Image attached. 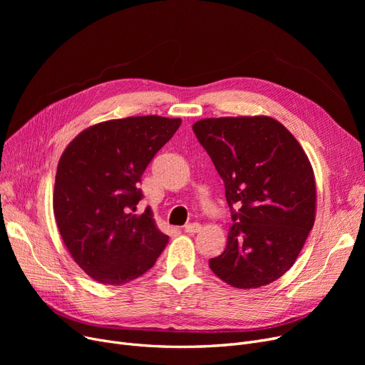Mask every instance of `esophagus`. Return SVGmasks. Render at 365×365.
Returning <instances> with one entry per match:
<instances>
[{"label": "esophagus", "mask_w": 365, "mask_h": 365, "mask_svg": "<svg viewBox=\"0 0 365 365\" xmlns=\"http://www.w3.org/2000/svg\"><path fill=\"white\" fill-rule=\"evenodd\" d=\"M185 231H186L187 234H197V232L201 231V225H200V223H187V225L185 226Z\"/></svg>", "instance_id": "obj_1"}]
</instances>
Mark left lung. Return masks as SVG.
I'll return each mask as SVG.
<instances>
[{
    "label": "left lung",
    "instance_id": "8db88e82",
    "mask_svg": "<svg viewBox=\"0 0 365 365\" xmlns=\"http://www.w3.org/2000/svg\"><path fill=\"white\" fill-rule=\"evenodd\" d=\"M192 130L225 183L234 220L225 252L210 259V269L240 290L271 284L293 266L315 222L308 155L266 115L204 118Z\"/></svg>",
    "mask_w": 365,
    "mask_h": 365
}]
</instances>
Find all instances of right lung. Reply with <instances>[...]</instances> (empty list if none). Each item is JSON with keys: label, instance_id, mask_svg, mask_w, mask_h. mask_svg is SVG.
<instances>
[{"label": "right lung", "instance_id": "1", "mask_svg": "<svg viewBox=\"0 0 365 365\" xmlns=\"http://www.w3.org/2000/svg\"><path fill=\"white\" fill-rule=\"evenodd\" d=\"M158 115L109 120L83 130L57 164L53 212L72 259L94 281L121 285L143 275L168 242L150 208L136 215L138 183L180 127Z\"/></svg>", "mask_w": 365, "mask_h": 365}]
</instances>
